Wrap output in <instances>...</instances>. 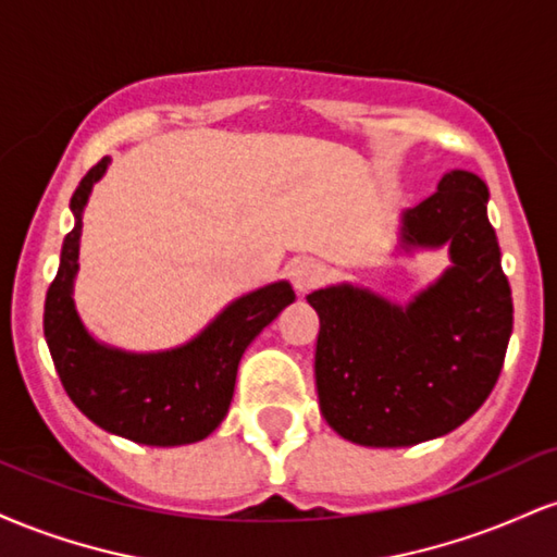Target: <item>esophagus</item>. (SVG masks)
<instances>
[{"mask_svg":"<svg viewBox=\"0 0 557 557\" xmlns=\"http://www.w3.org/2000/svg\"><path fill=\"white\" fill-rule=\"evenodd\" d=\"M290 280L298 293H309L324 280V264L311 257H300L290 261Z\"/></svg>","mask_w":557,"mask_h":557,"instance_id":"1","label":"esophagus"}]
</instances>
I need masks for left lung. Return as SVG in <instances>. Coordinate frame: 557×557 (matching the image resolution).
Masks as SVG:
<instances>
[{
    "label": "left lung",
    "mask_w": 557,
    "mask_h": 557,
    "mask_svg": "<svg viewBox=\"0 0 557 557\" xmlns=\"http://www.w3.org/2000/svg\"><path fill=\"white\" fill-rule=\"evenodd\" d=\"M487 198L482 177L450 170L437 194L403 212V251L450 253V267L406 306L350 283L306 296L319 314V408L341 437L417 445L461 426L487 400L513 332Z\"/></svg>",
    "instance_id": "8db88e82"
}]
</instances>
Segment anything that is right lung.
<instances>
[{
	"instance_id": "1",
	"label": "right lung",
	"mask_w": 557,
	"mask_h": 557,
	"mask_svg": "<svg viewBox=\"0 0 557 557\" xmlns=\"http://www.w3.org/2000/svg\"><path fill=\"white\" fill-rule=\"evenodd\" d=\"M107 164L110 157L94 164L70 198L75 227L65 235L60 270L47 290L44 337L70 400L96 426L140 445L198 443L225 419L243 350L296 293L285 280L259 287L233 300L194 341L159 354H131L96 341L75 311L73 283L83 209Z\"/></svg>"
}]
</instances>
